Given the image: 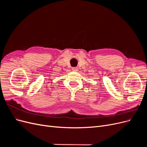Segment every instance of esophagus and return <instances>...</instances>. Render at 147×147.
<instances>
[{
	"label": "esophagus",
	"mask_w": 147,
	"mask_h": 147,
	"mask_svg": "<svg viewBox=\"0 0 147 147\" xmlns=\"http://www.w3.org/2000/svg\"><path fill=\"white\" fill-rule=\"evenodd\" d=\"M72 70H73V71H75V72H77V71H78V68L77 67H72Z\"/></svg>",
	"instance_id": "obj_1"
}]
</instances>
